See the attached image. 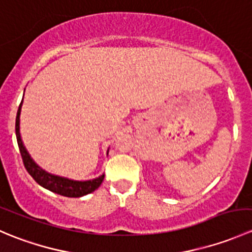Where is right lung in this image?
Returning a JSON list of instances; mask_svg holds the SVG:
<instances>
[{"instance_id":"1","label":"right lung","mask_w":252,"mask_h":252,"mask_svg":"<svg viewBox=\"0 0 252 252\" xmlns=\"http://www.w3.org/2000/svg\"><path fill=\"white\" fill-rule=\"evenodd\" d=\"M22 102H20L19 108L17 112V118H16V135H17V141L18 146H19L20 155H22L23 163H24L25 169L28 171V173L34 178L35 182L37 184H40L41 187H44L45 189L50 190V191L56 192L58 195H62V196L67 197H80L84 195H88L90 192L95 191L98 187L102 183L105 175H101V177L96 178V179L88 180V182H75V180L67 179V178L57 177V175H52L50 173H46L44 169L40 168L36 163L32 159V157L29 156L28 151L25 150L24 145H23L22 139H20V133H19V116H20V110H22Z\"/></svg>"}]
</instances>
